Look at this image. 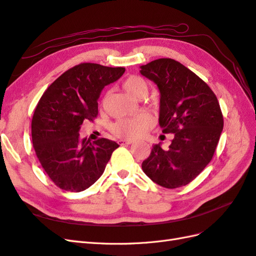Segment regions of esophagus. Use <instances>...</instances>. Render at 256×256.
Segmentation results:
<instances>
[{
  "mask_svg": "<svg viewBox=\"0 0 256 256\" xmlns=\"http://www.w3.org/2000/svg\"><path fill=\"white\" fill-rule=\"evenodd\" d=\"M134 142L133 140H128V139H124V140H120L119 142V144H121V146H123V144H133Z\"/></svg>",
  "mask_w": 256,
  "mask_h": 256,
  "instance_id": "34e87169",
  "label": "esophagus"
}]
</instances>
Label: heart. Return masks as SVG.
I'll use <instances>...</instances> for the list:
<instances>
[{"label": "heart", "instance_id": "b5f03b06", "mask_svg": "<svg viewBox=\"0 0 256 256\" xmlns=\"http://www.w3.org/2000/svg\"><path fill=\"white\" fill-rule=\"evenodd\" d=\"M122 88L132 98L139 100L146 96L148 85L142 78L130 76L122 83ZM152 126V119L146 114H140L134 118H124L118 120L112 130L114 135L124 139H136L146 135Z\"/></svg>", "mask_w": 256, "mask_h": 256}]
</instances>
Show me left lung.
Masks as SVG:
<instances>
[{"label": "left lung", "instance_id": "1", "mask_svg": "<svg viewBox=\"0 0 256 256\" xmlns=\"http://www.w3.org/2000/svg\"><path fill=\"white\" fill-rule=\"evenodd\" d=\"M140 73L156 84L160 94V126L173 134L164 150L154 144L142 170L164 188L192 182L212 160L224 130L217 98L208 84L180 62L160 58L140 66Z\"/></svg>", "mask_w": 256, "mask_h": 256}]
</instances>
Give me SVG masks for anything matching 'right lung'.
<instances>
[{"instance_id":"add662e5","label":"right lung","mask_w":256,"mask_h":256,"mask_svg":"<svg viewBox=\"0 0 256 256\" xmlns=\"http://www.w3.org/2000/svg\"><path fill=\"white\" fill-rule=\"evenodd\" d=\"M126 68L84 62L55 80L41 96L32 120V140L41 166L64 190L80 192L98 180L119 144L101 138L80 139L85 120L98 114L105 86L118 80Z\"/></svg>"}]
</instances>
